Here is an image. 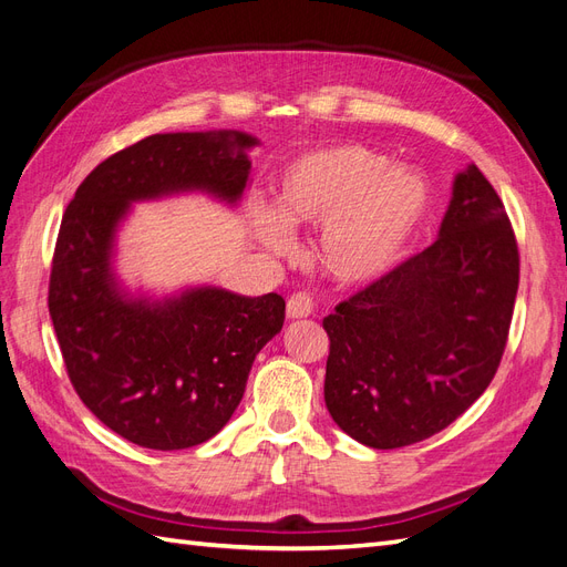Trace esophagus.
I'll return each instance as SVG.
<instances>
[{
	"mask_svg": "<svg viewBox=\"0 0 567 567\" xmlns=\"http://www.w3.org/2000/svg\"><path fill=\"white\" fill-rule=\"evenodd\" d=\"M315 312V302L310 293H293L286 302L288 319H305Z\"/></svg>",
	"mask_w": 567,
	"mask_h": 567,
	"instance_id": "1",
	"label": "esophagus"
}]
</instances>
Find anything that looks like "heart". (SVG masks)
I'll return each mask as SVG.
<instances>
[{"instance_id":"obj_1","label":"heart","mask_w":567,"mask_h":567,"mask_svg":"<svg viewBox=\"0 0 567 567\" xmlns=\"http://www.w3.org/2000/svg\"><path fill=\"white\" fill-rule=\"evenodd\" d=\"M427 210V184L364 144L315 148L290 163L277 186L274 210L257 208L252 229L271 252L293 248V227L321 225L317 257L338 284L379 277Z\"/></svg>"}]
</instances>
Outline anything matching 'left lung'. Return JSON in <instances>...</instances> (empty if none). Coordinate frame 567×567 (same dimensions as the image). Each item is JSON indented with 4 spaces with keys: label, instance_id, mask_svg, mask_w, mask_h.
I'll return each instance as SVG.
<instances>
[{
    "label": "left lung",
    "instance_id": "left-lung-1",
    "mask_svg": "<svg viewBox=\"0 0 567 567\" xmlns=\"http://www.w3.org/2000/svg\"><path fill=\"white\" fill-rule=\"evenodd\" d=\"M518 274L504 203L468 165L437 241L323 319V400L340 431L398 450L456 421L499 369Z\"/></svg>",
    "mask_w": 567,
    "mask_h": 567
}]
</instances>
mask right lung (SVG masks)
<instances>
[{"label": "right lung", "mask_w": 567, "mask_h": 567, "mask_svg": "<svg viewBox=\"0 0 567 567\" xmlns=\"http://www.w3.org/2000/svg\"><path fill=\"white\" fill-rule=\"evenodd\" d=\"M246 132L153 134L96 165L68 203L49 279V315L80 400L146 450H186L227 425L250 367L281 331L277 293L217 286L153 300L120 286L113 255L136 200L203 192L236 205L250 177Z\"/></svg>", "instance_id": "add662e5"}]
</instances>
